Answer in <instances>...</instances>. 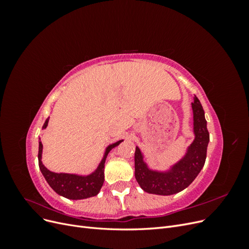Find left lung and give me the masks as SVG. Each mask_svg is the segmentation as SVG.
I'll return each mask as SVG.
<instances>
[{"mask_svg": "<svg viewBox=\"0 0 249 249\" xmlns=\"http://www.w3.org/2000/svg\"><path fill=\"white\" fill-rule=\"evenodd\" d=\"M193 132L195 138L188 147L186 155L167 171L149 169L143 161L139 147L135 150V178L147 193L171 195L184 190L198 176L207 158L210 135L207 129L205 111L196 96L192 103Z\"/></svg>", "mask_w": 249, "mask_h": 249, "instance_id": "8db88e82", "label": "left lung"}]
</instances>
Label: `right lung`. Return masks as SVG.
I'll return each instance as SVG.
<instances>
[{
  "mask_svg": "<svg viewBox=\"0 0 249 249\" xmlns=\"http://www.w3.org/2000/svg\"><path fill=\"white\" fill-rule=\"evenodd\" d=\"M49 118H47L46 123L43 124L42 129H46L48 126ZM40 139V138H39ZM124 140H119L115 143H112L107 148L101 163L97 168L88 176H79L72 175V173H57L50 171L41 162L42 155V143L39 140V148H38V165L40 171L43 175L44 178L51 186V188L59 195L69 199H84L88 197L95 196L100 192L101 188L104 184V168L106 158L112 148L117 146L120 142Z\"/></svg>",
  "mask_w": 249,
  "mask_h": 249,
  "instance_id": "obj_1",
  "label": "right lung"
}]
</instances>
